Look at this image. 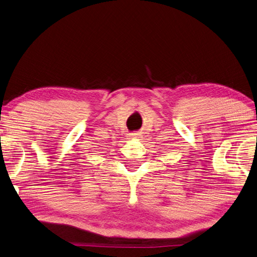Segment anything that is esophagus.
<instances>
[{"label": "esophagus", "mask_w": 257, "mask_h": 257, "mask_svg": "<svg viewBox=\"0 0 257 257\" xmlns=\"http://www.w3.org/2000/svg\"><path fill=\"white\" fill-rule=\"evenodd\" d=\"M130 136L134 137V138H137V137L141 136V135H139V133H138V132H135V133H132V134H130Z\"/></svg>", "instance_id": "1"}]
</instances>
